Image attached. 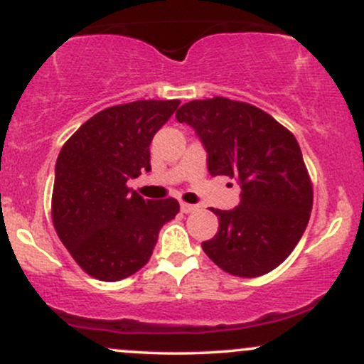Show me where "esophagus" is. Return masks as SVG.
<instances>
[{
	"mask_svg": "<svg viewBox=\"0 0 364 364\" xmlns=\"http://www.w3.org/2000/svg\"><path fill=\"white\" fill-rule=\"evenodd\" d=\"M196 210V205H191V203H181V212L183 214H190V212H195Z\"/></svg>",
	"mask_w": 364,
	"mask_h": 364,
	"instance_id": "34e87169",
	"label": "esophagus"
}]
</instances>
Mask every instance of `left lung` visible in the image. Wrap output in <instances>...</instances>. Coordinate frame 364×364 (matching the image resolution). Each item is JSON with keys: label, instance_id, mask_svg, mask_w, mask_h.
<instances>
[{"label": "left lung", "instance_id": "obj_1", "mask_svg": "<svg viewBox=\"0 0 364 364\" xmlns=\"http://www.w3.org/2000/svg\"><path fill=\"white\" fill-rule=\"evenodd\" d=\"M207 150L212 176L237 179L240 205L212 212L219 231L202 248L217 267L258 277L289 257L313 207V188L298 140L272 116L225 97L191 101L176 111Z\"/></svg>", "mask_w": 364, "mask_h": 364}]
</instances>
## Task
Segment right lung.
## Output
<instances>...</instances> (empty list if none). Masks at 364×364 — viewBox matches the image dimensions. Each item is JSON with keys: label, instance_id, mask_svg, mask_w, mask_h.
<instances>
[{"label": "right lung", "instance_id": "obj_1", "mask_svg": "<svg viewBox=\"0 0 364 364\" xmlns=\"http://www.w3.org/2000/svg\"><path fill=\"white\" fill-rule=\"evenodd\" d=\"M178 106L174 99L107 107L85 121L58 156L54 229L73 260L99 281L139 272L162 225L179 212L178 200H144L127 186L150 171V141Z\"/></svg>", "mask_w": 364, "mask_h": 364}]
</instances>
